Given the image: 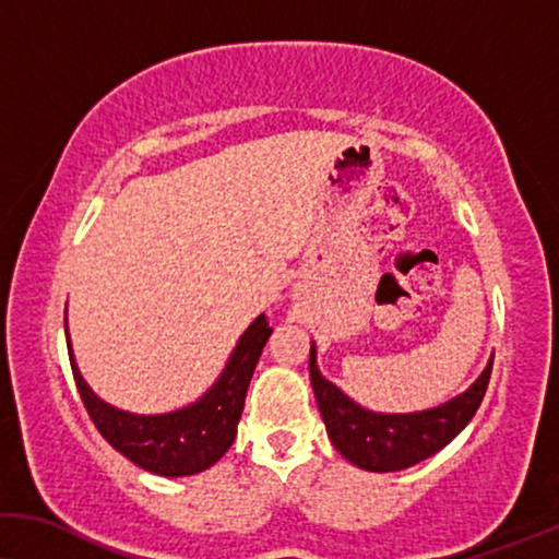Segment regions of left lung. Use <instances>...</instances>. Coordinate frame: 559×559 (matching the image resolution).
Wrapping results in <instances>:
<instances>
[{
	"instance_id": "1",
	"label": "left lung",
	"mask_w": 559,
	"mask_h": 559,
	"mask_svg": "<svg viewBox=\"0 0 559 559\" xmlns=\"http://www.w3.org/2000/svg\"><path fill=\"white\" fill-rule=\"evenodd\" d=\"M491 365L493 357L466 392L451 397L443 405L428 407L420 413H374L344 395L334 382H329L319 372L317 344L313 342L309 355L313 397H317L332 445L349 463L365 471H374V474L411 468L451 443L481 405L486 388H489Z\"/></svg>"
}]
</instances>
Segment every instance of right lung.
I'll return each mask as SVG.
<instances>
[{"mask_svg": "<svg viewBox=\"0 0 559 559\" xmlns=\"http://www.w3.org/2000/svg\"><path fill=\"white\" fill-rule=\"evenodd\" d=\"M271 332L273 329L265 321V313L255 317L253 324L242 332L238 344H235L225 369L202 397L171 413L139 415L108 405L106 400H100L88 388V382L83 380L81 369L75 365L66 319L70 367H73V377L85 411L96 423L98 433L131 463H136L139 468L169 478L192 476L215 466L227 453V448L233 445L242 405H246L250 377L255 372V365L261 359Z\"/></svg>", "mask_w": 559, "mask_h": 559, "instance_id": "add662e5", "label": "right lung"}]
</instances>
